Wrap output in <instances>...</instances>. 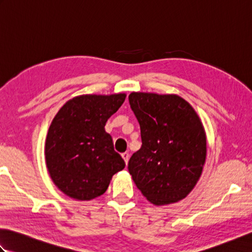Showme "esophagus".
<instances>
[{"instance_id": "34e87169", "label": "esophagus", "mask_w": 252, "mask_h": 252, "mask_svg": "<svg viewBox=\"0 0 252 252\" xmlns=\"http://www.w3.org/2000/svg\"><path fill=\"white\" fill-rule=\"evenodd\" d=\"M121 156H122V158H123V160H125V162L127 164V161H129V158H130V155H129V153H123V154H121Z\"/></svg>"}]
</instances>
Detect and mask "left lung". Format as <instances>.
Segmentation results:
<instances>
[{
    "instance_id": "left-lung-1",
    "label": "left lung",
    "mask_w": 252,
    "mask_h": 252,
    "mask_svg": "<svg viewBox=\"0 0 252 252\" xmlns=\"http://www.w3.org/2000/svg\"><path fill=\"white\" fill-rule=\"evenodd\" d=\"M129 103L142 136V147L127 165L137 189L155 206L184 199L206 161L207 137L199 116L176 94L132 92Z\"/></svg>"
}]
</instances>
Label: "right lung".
Here are the masks:
<instances>
[{
  "instance_id": "add662e5",
  "label": "right lung",
  "mask_w": 252,
  "mask_h": 252,
  "mask_svg": "<svg viewBox=\"0 0 252 252\" xmlns=\"http://www.w3.org/2000/svg\"><path fill=\"white\" fill-rule=\"evenodd\" d=\"M126 97L125 93L76 96L53 119L45 141L46 167L57 189L72 199L103 195L114 174L125 169L105 126Z\"/></svg>"
}]
</instances>
